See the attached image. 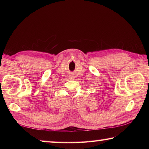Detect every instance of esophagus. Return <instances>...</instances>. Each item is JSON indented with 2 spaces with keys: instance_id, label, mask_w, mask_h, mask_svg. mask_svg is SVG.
<instances>
[{
  "instance_id": "esophagus-1",
  "label": "esophagus",
  "mask_w": 149,
  "mask_h": 149,
  "mask_svg": "<svg viewBox=\"0 0 149 149\" xmlns=\"http://www.w3.org/2000/svg\"><path fill=\"white\" fill-rule=\"evenodd\" d=\"M70 77V79H74L75 77H74V75H70V76H69Z\"/></svg>"
}]
</instances>
